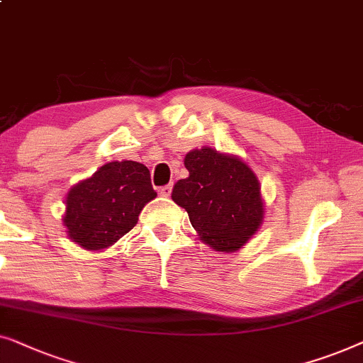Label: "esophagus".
Masks as SVG:
<instances>
[{
	"mask_svg": "<svg viewBox=\"0 0 363 363\" xmlns=\"http://www.w3.org/2000/svg\"><path fill=\"white\" fill-rule=\"evenodd\" d=\"M171 192H172V186H171V184H167V186L160 189V194H161L162 197H169Z\"/></svg>",
	"mask_w": 363,
	"mask_h": 363,
	"instance_id": "esophagus-1",
	"label": "esophagus"
}]
</instances>
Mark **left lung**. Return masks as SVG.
I'll use <instances>...</instances> for the list:
<instances>
[{
    "label": "left lung",
    "mask_w": 363,
    "mask_h": 363,
    "mask_svg": "<svg viewBox=\"0 0 363 363\" xmlns=\"http://www.w3.org/2000/svg\"><path fill=\"white\" fill-rule=\"evenodd\" d=\"M187 179L176 182L172 201L186 208L199 238L222 253L248 243L264 218L262 186L242 157L202 146L184 157Z\"/></svg>",
    "instance_id": "left-lung-1"
}]
</instances>
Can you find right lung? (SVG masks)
I'll return each instance as SVG.
<instances>
[{
	"instance_id": "add662e5",
	"label": "right lung",
	"mask_w": 363,
	"mask_h": 363,
	"mask_svg": "<svg viewBox=\"0 0 363 363\" xmlns=\"http://www.w3.org/2000/svg\"><path fill=\"white\" fill-rule=\"evenodd\" d=\"M156 196L145 164L106 162L65 196L62 223L67 237L84 250L101 252L136 225L143 207Z\"/></svg>"
}]
</instances>
